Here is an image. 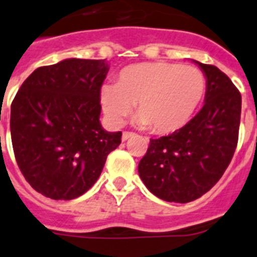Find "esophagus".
<instances>
[{
    "instance_id": "obj_1",
    "label": "esophagus",
    "mask_w": 257,
    "mask_h": 257,
    "mask_svg": "<svg viewBox=\"0 0 257 257\" xmlns=\"http://www.w3.org/2000/svg\"><path fill=\"white\" fill-rule=\"evenodd\" d=\"M131 137H135V133H132V132H124V133H122L121 140H122V141H126V140H129V139H131Z\"/></svg>"
}]
</instances>
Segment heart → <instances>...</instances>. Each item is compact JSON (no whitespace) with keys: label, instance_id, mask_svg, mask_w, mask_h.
I'll return each instance as SVG.
<instances>
[{"label":"heart","instance_id":"heart-1","mask_svg":"<svg viewBox=\"0 0 257 257\" xmlns=\"http://www.w3.org/2000/svg\"><path fill=\"white\" fill-rule=\"evenodd\" d=\"M204 89L206 79L198 68L168 62H143L122 68L116 84L101 85L100 104L114 126L124 124L136 104L140 113L136 122L166 135L187 124Z\"/></svg>","mask_w":257,"mask_h":257}]
</instances>
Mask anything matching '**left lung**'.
<instances>
[{
	"label": "left lung",
	"mask_w": 257,
	"mask_h": 257,
	"mask_svg": "<svg viewBox=\"0 0 257 257\" xmlns=\"http://www.w3.org/2000/svg\"><path fill=\"white\" fill-rule=\"evenodd\" d=\"M193 62L206 78L203 107L172 135L150 139L139 164L148 190L166 202L187 203L207 193L226 172L237 145L240 92L218 67Z\"/></svg>",
	"instance_id": "left-lung-1"
}]
</instances>
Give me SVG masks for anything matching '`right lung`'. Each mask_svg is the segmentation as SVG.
Instances as JSON below:
<instances>
[{
  "label": "right lung",
  "instance_id": "obj_1",
  "mask_svg": "<svg viewBox=\"0 0 257 257\" xmlns=\"http://www.w3.org/2000/svg\"><path fill=\"white\" fill-rule=\"evenodd\" d=\"M105 59H64L39 67L24 81L10 110L17 164L31 187L70 201L92 187L121 132L100 122Z\"/></svg>",
  "mask_w": 257,
  "mask_h": 257
}]
</instances>
